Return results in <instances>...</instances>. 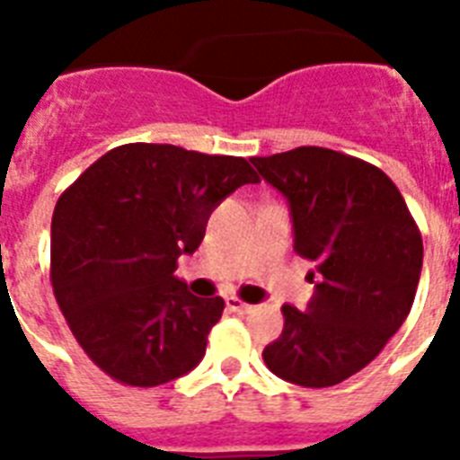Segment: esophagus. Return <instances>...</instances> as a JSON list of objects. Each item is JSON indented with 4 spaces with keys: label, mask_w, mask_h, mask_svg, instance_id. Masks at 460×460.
I'll list each match as a JSON object with an SVG mask.
<instances>
[{
    "label": "esophagus",
    "mask_w": 460,
    "mask_h": 460,
    "mask_svg": "<svg viewBox=\"0 0 460 460\" xmlns=\"http://www.w3.org/2000/svg\"><path fill=\"white\" fill-rule=\"evenodd\" d=\"M226 307H229L231 313H238V314H245V313H251V310H252L251 303L238 301L236 296H231V298H226Z\"/></svg>",
    "instance_id": "34e87169"
}]
</instances>
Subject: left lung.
Instances as JSON below:
<instances>
[{"instance_id": "left-lung-1", "label": "left lung", "mask_w": 460, "mask_h": 460, "mask_svg": "<svg viewBox=\"0 0 460 460\" xmlns=\"http://www.w3.org/2000/svg\"><path fill=\"white\" fill-rule=\"evenodd\" d=\"M288 202L294 248L313 260L305 310L284 305V332L262 358L298 386H334L377 358L411 313L422 238L382 169L327 150L296 147L251 159Z\"/></svg>"}]
</instances>
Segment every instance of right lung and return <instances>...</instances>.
Returning a JSON list of instances; mask_svg holds the SVG:
<instances>
[{"label":"right lung","instance_id":"obj_1","mask_svg":"<svg viewBox=\"0 0 460 460\" xmlns=\"http://www.w3.org/2000/svg\"><path fill=\"white\" fill-rule=\"evenodd\" d=\"M258 173L243 157L131 143L78 176L52 217V288L75 341L117 382L157 386L200 363L224 301L198 298L176 260Z\"/></svg>","mask_w":460,"mask_h":460}]
</instances>
